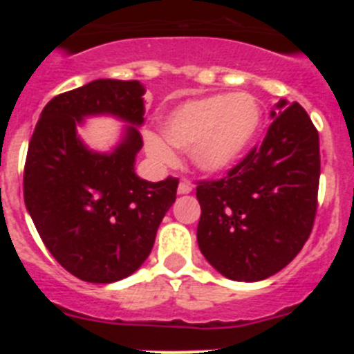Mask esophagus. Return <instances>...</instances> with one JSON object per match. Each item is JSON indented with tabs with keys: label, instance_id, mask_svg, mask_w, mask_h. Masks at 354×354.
I'll return each instance as SVG.
<instances>
[{
	"label": "esophagus",
	"instance_id": "1",
	"mask_svg": "<svg viewBox=\"0 0 354 354\" xmlns=\"http://www.w3.org/2000/svg\"><path fill=\"white\" fill-rule=\"evenodd\" d=\"M177 192H179V195H187V193L193 192V186L187 183V180H180L179 187H177Z\"/></svg>",
	"mask_w": 354,
	"mask_h": 354
}]
</instances>
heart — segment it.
<instances>
[{
    "mask_svg": "<svg viewBox=\"0 0 354 354\" xmlns=\"http://www.w3.org/2000/svg\"><path fill=\"white\" fill-rule=\"evenodd\" d=\"M262 108L250 93H214L171 109L162 118V136L145 134L147 154L161 165L175 161L177 149H192L198 170L216 174L234 167L257 138Z\"/></svg>",
    "mask_w": 354,
    "mask_h": 354,
    "instance_id": "heart-1",
    "label": "heart"
}]
</instances>
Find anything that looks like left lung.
I'll use <instances>...</instances> for the list:
<instances>
[{
	"label": "left lung",
	"mask_w": 354,
	"mask_h": 354,
	"mask_svg": "<svg viewBox=\"0 0 354 354\" xmlns=\"http://www.w3.org/2000/svg\"><path fill=\"white\" fill-rule=\"evenodd\" d=\"M261 147L218 180H200L196 241L209 264L236 282L283 270L314 227L321 175L319 134L298 102L271 109Z\"/></svg>",
	"instance_id": "1"
}]
</instances>
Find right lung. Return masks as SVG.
<instances>
[{
  "mask_svg": "<svg viewBox=\"0 0 354 354\" xmlns=\"http://www.w3.org/2000/svg\"><path fill=\"white\" fill-rule=\"evenodd\" d=\"M143 93L140 81L120 80L60 93L42 109L30 140L24 204L49 253L84 282L111 283L138 270L175 202L179 179L149 183L134 174ZM92 114L131 124L108 155L90 151L75 133V124Z\"/></svg>",
  "mask_w": 354,
  "mask_h": 354,
  "instance_id": "1",
  "label": "right lung"
}]
</instances>
